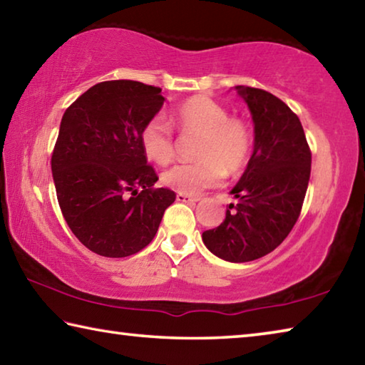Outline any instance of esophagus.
Returning <instances> with one entry per match:
<instances>
[{
  "mask_svg": "<svg viewBox=\"0 0 365 365\" xmlns=\"http://www.w3.org/2000/svg\"><path fill=\"white\" fill-rule=\"evenodd\" d=\"M177 201H182V202H197V201H200V196L188 195V193H177Z\"/></svg>",
  "mask_w": 365,
  "mask_h": 365,
  "instance_id": "esophagus-1",
  "label": "esophagus"
}]
</instances>
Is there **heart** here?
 Here are the masks:
<instances>
[{"instance_id":"obj_1","label":"heart","mask_w":365,"mask_h":365,"mask_svg":"<svg viewBox=\"0 0 365 365\" xmlns=\"http://www.w3.org/2000/svg\"><path fill=\"white\" fill-rule=\"evenodd\" d=\"M170 121L182 132L201 134L195 156L200 161L177 164L163 174V182L180 193L195 195L215 187L228 174H237L249 163L252 135L247 124L230 116L228 110L205 96L183 102ZM143 153L160 165L174 160V134L163 116H155L140 132Z\"/></svg>"}]
</instances>
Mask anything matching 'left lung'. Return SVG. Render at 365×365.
I'll list each match as a JSON object with an SVG mask.
<instances>
[{"label": "left lung", "mask_w": 365, "mask_h": 365, "mask_svg": "<svg viewBox=\"0 0 365 365\" xmlns=\"http://www.w3.org/2000/svg\"><path fill=\"white\" fill-rule=\"evenodd\" d=\"M254 121V151L230 191L227 217L202 233L212 254L231 263L257 260L286 240L300 215L311 174V151L298 116L263 89L235 88ZM231 208H235L233 212Z\"/></svg>", "instance_id": "8db88e82"}]
</instances>
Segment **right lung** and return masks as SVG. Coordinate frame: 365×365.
<instances>
[{
  "mask_svg": "<svg viewBox=\"0 0 365 365\" xmlns=\"http://www.w3.org/2000/svg\"><path fill=\"white\" fill-rule=\"evenodd\" d=\"M164 101L160 88L116 79L92 86L63 113L51 160L57 200L73 235L98 255L147 247L175 201L172 190L153 188L140 145Z\"/></svg>",
  "mask_w": 365,
  "mask_h": 365,
  "instance_id": "right-lung-1",
  "label": "right lung"
}]
</instances>
